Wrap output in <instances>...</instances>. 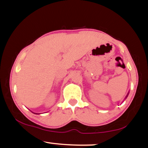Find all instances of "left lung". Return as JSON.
Here are the masks:
<instances>
[{"mask_svg": "<svg viewBox=\"0 0 148 148\" xmlns=\"http://www.w3.org/2000/svg\"><path fill=\"white\" fill-rule=\"evenodd\" d=\"M129 93H130V92H128V93H127V96H126V97H125V99H127V97H128V95H129Z\"/></svg>", "mask_w": 148, "mask_h": 148, "instance_id": "obj_1", "label": "left lung"}]
</instances>
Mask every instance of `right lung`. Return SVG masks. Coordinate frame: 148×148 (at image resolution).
Segmentation results:
<instances>
[{
	"label": "right lung",
	"mask_w": 148,
	"mask_h": 148,
	"mask_svg": "<svg viewBox=\"0 0 148 148\" xmlns=\"http://www.w3.org/2000/svg\"><path fill=\"white\" fill-rule=\"evenodd\" d=\"M35 113V114H40V113Z\"/></svg>",
	"instance_id": "right-lung-1"
}]
</instances>
